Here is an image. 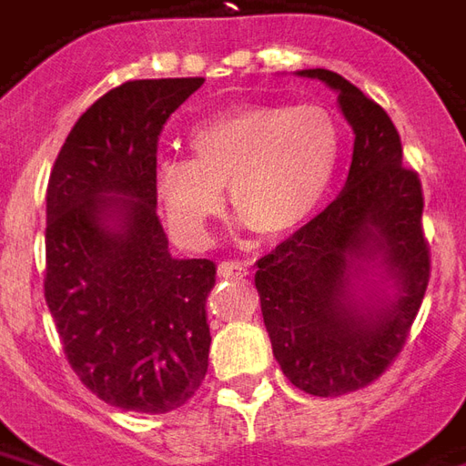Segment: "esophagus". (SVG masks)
<instances>
[{
	"label": "esophagus",
	"mask_w": 466,
	"mask_h": 466,
	"mask_svg": "<svg viewBox=\"0 0 466 466\" xmlns=\"http://www.w3.org/2000/svg\"><path fill=\"white\" fill-rule=\"evenodd\" d=\"M247 274H249L247 262H237V259H232V262L219 264V277H224V279H244Z\"/></svg>",
	"instance_id": "1"
}]
</instances>
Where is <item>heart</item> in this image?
Here are the masks:
<instances>
[{"label":"heart","instance_id":"b5f03b06","mask_svg":"<svg viewBox=\"0 0 466 466\" xmlns=\"http://www.w3.org/2000/svg\"><path fill=\"white\" fill-rule=\"evenodd\" d=\"M192 159L162 154L154 192L177 239L204 244L222 209V187L237 219L259 237L299 229L329 189L339 132L322 106L247 105L189 129Z\"/></svg>","mask_w":466,"mask_h":466}]
</instances>
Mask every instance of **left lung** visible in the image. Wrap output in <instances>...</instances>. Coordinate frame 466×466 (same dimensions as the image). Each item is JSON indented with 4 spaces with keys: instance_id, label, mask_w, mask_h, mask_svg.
<instances>
[{
    "instance_id": "8db88e82",
    "label": "left lung",
    "mask_w": 466,
    "mask_h": 466,
    "mask_svg": "<svg viewBox=\"0 0 466 466\" xmlns=\"http://www.w3.org/2000/svg\"><path fill=\"white\" fill-rule=\"evenodd\" d=\"M339 92L354 129V152L339 197L257 259L264 327L284 377L314 397H339L380 380L404 344L430 284V244L421 227L420 174L401 164L390 115L342 75L304 69ZM382 254L398 302L361 313L346 297L350 262Z\"/></svg>"
}]
</instances>
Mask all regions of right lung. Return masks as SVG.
<instances>
[{
	"label": "right lung",
	"instance_id": "1",
	"mask_svg": "<svg viewBox=\"0 0 466 466\" xmlns=\"http://www.w3.org/2000/svg\"><path fill=\"white\" fill-rule=\"evenodd\" d=\"M202 76L137 79L76 119L46 187L45 299L65 357L112 407L167 414L209 367L212 259H172L157 214V142ZM109 218L112 225H106Z\"/></svg>",
	"mask_w": 466,
	"mask_h": 466
}]
</instances>
